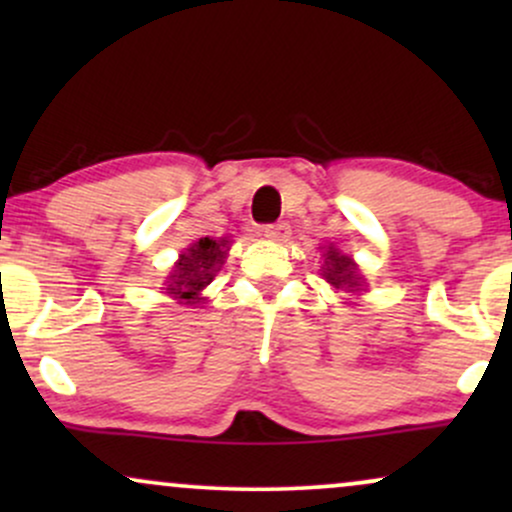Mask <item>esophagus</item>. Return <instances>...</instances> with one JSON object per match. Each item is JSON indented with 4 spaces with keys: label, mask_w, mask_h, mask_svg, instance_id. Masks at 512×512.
Returning a JSON list of instances; mask_svg holds the SVG:
<instances>
[{
    "label": "esophagus",
    "mask_w": 512,
    "mask_h": 512,
    "mask_svg": "<svg viewBox=\"0 0 512 512\" xmlns=\"http://www.w3.org/2000/svg\"><path fill=\"white\" fill-rule=\"evenodd\" d=\"M264 238L274 240V243H286L291 238V226L289 223H272L264 228Z\"/></svg>",
    "instance_id": "obj_1"
}]
</instances>
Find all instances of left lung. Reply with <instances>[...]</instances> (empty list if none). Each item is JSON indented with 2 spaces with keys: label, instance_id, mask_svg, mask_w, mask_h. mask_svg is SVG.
I'll return each mask as SVG.
<instances>
[{
  "label": "left lung",
  "instance_id": "1",
  "mask_svg": "<svg viewBox=\"0 0 512 512\" xmlns=\"http://www.w3.org/2000/svg\"><path fill=\"white\" fill-rule=\"evenodd\" d=\"M322 276H325L327 284L337 291L346 293H358L363 291L366 281L358 274L356 262L349 255H342L334 245H330L325 252V264H322Z\"/></svg>",
  "mask_w": 512,
  "mask_h": 512
}]
</instances>
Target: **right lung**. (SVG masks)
Segmentation results:
<instances>
[{"mask_svg":"<svg viewBox=\"0 0 512 512\" xmlns=\"http://www.w3.org/2000/svg\"><path fill=\"white\" fill-rule=\"evenodd\" d=\"M228 250H231V240L199 238L195 245L182 252L180 260L170 269L166 279L168 296L185 305L202 303V291L214 281L221 264L226 262Z\"/></svg>","mask_w":512,"mask_h":512,"instance_id":"add662e5","label":"right lung"}]
</instances>
